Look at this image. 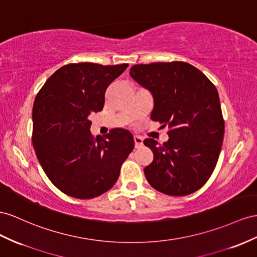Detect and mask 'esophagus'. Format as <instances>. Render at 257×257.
<instances>
[{
    "label": "esophagus",
    "instance_id": "34e87169",
    "mask_svg": "<svg viewBox=\"0 0 257 257\" xmlns=\"http://www.w3.org/2000/svg\"><path fill=\"white\" fill-rule=\"evenodd\" d=\"M134 140H135V148H136V149L142 147V144H143V139H142L141 137H139V136H135V137H134Z\"/></svg>",
    "mask_w": 257,
    "mask_h": 257
}]
</instances>
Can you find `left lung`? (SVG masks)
Here are the masks:
<instances>
[{
    "mask_svg": "<svg viewBox=\"0 0 257 257\" xmlns=\"http://www.w3.org/2000/svg\"><path fill=\"white\" fill-rule=\"evenodd\" d=\"M130 76L153 95L151 119L168 126V141L144 140L154 159L144 168L157 191L174 196L199 190L213 174L222 146L225 122L215 85L185 62L139 64Z\"/></svg>",
    "mask_w": 257,
    "mask_h": 257,
    "instance_id": "obj_1",
    "label": "left lung"
}]
</instances>
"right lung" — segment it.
<instances>
[{"label": "right lung", "mask_w": 257, "mask_h": 257, "mask_svg": "<svg viewBox=\"0 0 257 257\" xmlns=\"http://www.w3.org/2000/svg\"><path fill=\"white\" fill-rule=\"evenodd\" d=\"M128 64L65 65L52 75L32 108V143L53 185L76 199H93L115 185L135 147L128 130L92 136L89 117L103 109L105 91Z\"/></svg>", "instance_id": "right-lung-1"}]
</instances>
